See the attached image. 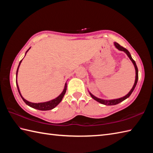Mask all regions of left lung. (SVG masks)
Segmentation results:
<instances>
[{
	"label": "left lung",
	"instance_id": "obj_1",
	"mask_svg": "<svg viewBox=\"0 0 153 153\" xmlns=\"http://www.w3.org/2000/svg\"><path fill=\"white\" fill-rule=\"evenodd\" d=\"M114 46L116 47V48H118V49L119 51H123L124 53L128 55V56L129 58V59L131 60V61L132 62V63L134 64V67H135V83H134V86H133L132 89L130 90V91H129L127 95L124 97H121V98H119V99H112V100H105V99H99V98H97V97H96L95 96H94L93 94L91 93L89 91V94L91 97H92V98L94 99L97 100V102H99L100 103L102 104V105H117V104H118L120 102H122L123 100H126V99H128V97L131 95V94L132 93V92L134 91V90L135 89V87L136 86V85H137V81H138V69H137V65H136V63L134 61V60L133 59L130 53H129V52L126 49V48H123V47L120 46V45L118 43H116V42H114Z\"/></svg>",
	"mask_w": 153,
	"mask_h": 153
}]
</instances>
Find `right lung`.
I'll use <instances>...</instances> for the list:
<instances>
[{"mask_svg":"<svg viewBox=\"0 0 153 153\" xmlns=\"http://www.w3.org/2000/svg\"><path fill=\"white\" fill-rule=\"evenodd\" d=\"M31 48V47H30ZM30 48H29V49L26 51V53H25V54L27 53V51L30 49ZM22 60L19 62V65H18V69L17 71H16V78H17V76H18V69H19V65H20L21 62H22ZM16 85H17V88L18 90V92L19 93V95L21 96V97L22 98L23 100L25 102V103L27 105L30 106L31 108H33L35 109H37V110H52L54 108H55L58 104H59L61 100H62L63 97L65 95V93H66V89H67V83H65V86H64V88L63 91L61 93L60 95L57 97L56 98H55L53 100H49V101H47V102H39V103H34V102H31L30 101H27V100H25L24 97H22V95H21V93H20V91H19V87L18 85V82H17V79H16Z\"/></svg>","mask_w":153,"mask_h":153,"instance_id":"right-lung-1","label":"right lung"}]
</instances>
